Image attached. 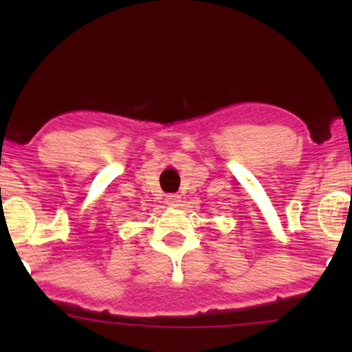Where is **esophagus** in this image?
Listing matches in <instances>:
<instances>
[{
	"instance_id": "obj_1",
	"label": "esophagus",
	"mask_w": 352,
	"mask_h": 352,
	"mask_svg": "<svg viewBox=\"0 0 352 352\" xmlns=\"http://www.w3.org/2000/svg\"><path fill=\"white\" fill-rule=\"evenodd\" d=\"M166 204H168L169 206H178L180 205V195H177V194H168L166 195Z\"/></svg>"
}]
</instances>
